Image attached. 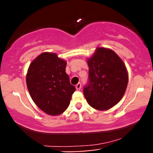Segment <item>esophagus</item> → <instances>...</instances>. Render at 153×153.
<instances>
[{
	"label": "esophagus",
	"instance_id": "obj_1",
	"mask_svg": "<svg viewBox=\"0 0 153 153\" xmlns=\"http://www.w3.org/2000/svg\"><path fill=\"white\" fill-rule=\"evenodd\" d=\"M75 88H76L77 90L80 91V89H81V83H80V82H78V83L76 85V86H75Z\"/></svg>",
	"mask_w": 153,
	"mask_h": 153
}]
</instances>
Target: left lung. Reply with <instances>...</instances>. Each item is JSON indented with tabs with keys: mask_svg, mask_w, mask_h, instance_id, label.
Here are the masks:
<instances>
[{
	"mask_svg": "<svg viewBox=\"0 0 153 153\" xmlns=\"http://www.w3.org/2000/svg\"><path fill=\"white\" fill-rule=\"evenodd\" d=\"M89 82L83 94L88 103L96 110L106 111L122 99L128 84L125 64L114 51L97 47L88 59Z\"/></svg>",
	"mask_w": 153,
	"mask_h": 153,
	"instance_id": "left-lung-1",
	"label": "left lung"
}]
</instances>
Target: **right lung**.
<instances>
[{
    "label": "right lung",
    "instance_id": "obj_1",
    "mask_svg": "<svg viewBox=\"0 0 153 153\" xmlns=\"http://www.w3.org/2000/svg\"><path fill=\"white\" fill-rule=\"evenodd\" d=\"M67 62L56 53L43 52L28 68L26 85L35 104L51 116L68 108L75 88L65 73Z\"/></svg>",
    "mask_w": 153,
    "mask_h": 153
}]
</instances>
